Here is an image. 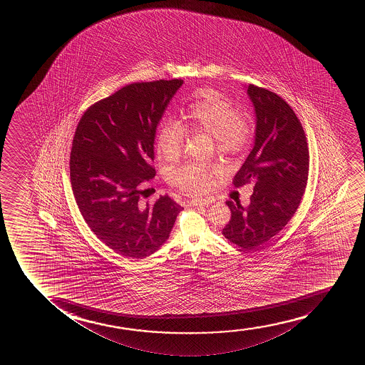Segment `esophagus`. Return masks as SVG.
<instances>
[{
	"mask_svg": "<svg viewBox=\"0 0 365 365\" xmlns=\"http://www.w3.org/2000/svg\"><path fill=\"white\" fill-rule=\"evenodd\" d=\"M190 205H193V207H202V205H208L210 203H212V200H192L188 202Z\"/></svg>",
	"mask_w": 365,
	"mask_h": 365,
	"instance_id": "obj_1",
	"label": "esophagus"
}]
</instances>
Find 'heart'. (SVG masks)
Returning <instances> with one entry per match:
<instances>
[{
    "mask_svg": "<svg viewBox=\"0 0 365 365\" xmlns=\"http://www.w3.org/2000/svg\"><path fill=\"white\" fill-rule=\"evenodd\" d=\"M187 118L190 125L215 138V147L223 153L242 150L250 140V120L237 112L228 98L215 90H203L188 107ZM185 130L180 122L165 120L157 130V150L167 160L180 157L185 145ZM215 170L198 163H187L173 170L172 183L185 195H200L210 190L215 180Z\"/></svg>",
    "mask_w": 365,
    "mask_h": 365,
    "instance_id": "b5f03b06",
    "label": "heart"
}]
</instances>
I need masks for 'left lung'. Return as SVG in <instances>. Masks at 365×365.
Wrapping results in <instances>:
<instances>
[{
	"label": "left lung",
	"mask_w": 365,
	"mask_h": 365,
	"mask_svg": "<svg viewBox=\"0 0 365 365\" xmlns=\"http://www.w3.org/2000/svg\"><path fill=\"white\" fill-rule=\"evenodd\" d=\"M245 88L255 106V145L233 185L252 183L255 190L247 208L225 202L232 217L222 233L243 250H253L294 215L308 180L309 150L302 123L282 97L258 86Z\"/></svg>",
	"instance_id": "obj_1"
}]
</instances>
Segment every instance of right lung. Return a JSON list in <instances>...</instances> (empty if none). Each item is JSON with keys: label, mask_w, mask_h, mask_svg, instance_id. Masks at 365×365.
Instances as JSON below:
<instances>
[{"label": "right lung", "mask_w": 365, "mask_h": 365, "mask_svg": "<svg viewBox=\"0 0 365 365\" xmlns=\"http://www.w3.org/2000/svg\"><path fill=\"white\" fill-rule=\"evenodd\" d=\"M182 80L130 83L96 102L76 128L71 185L91 230L117 255L145 258L160 250L183 210L168 195L140 205L155 175V137Z\"/></svg>", "instance_id": "1"}]
</instances>
